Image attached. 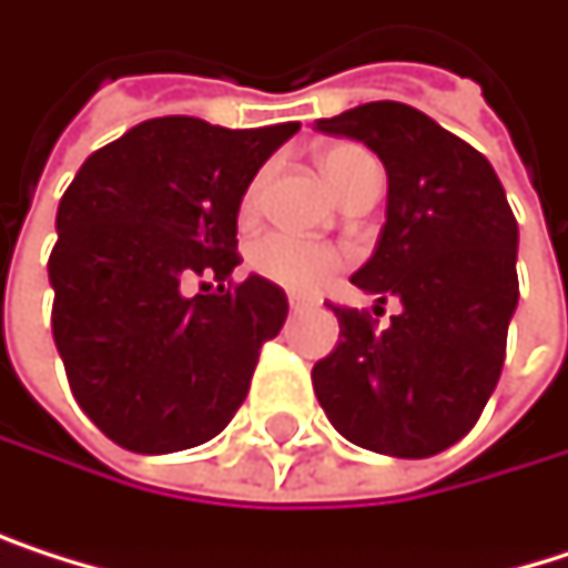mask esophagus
Listing matches in <instances>:
<instances>
[{"label": "esophagus", "mask_w": 568, "mask_h": 568, "mask_svg": "<svg viewBox=\"0 0 568 568\" xmlns=\"http://www.w3.org/2000/svg\"><path fill=\"white\" fill-rule=\"evenodd\" d=\"M287 304H291V311H301V307H307V297H301V294H291V297H287Z\"/></svg>", "instance_id": "obj_1"}]
</instances>
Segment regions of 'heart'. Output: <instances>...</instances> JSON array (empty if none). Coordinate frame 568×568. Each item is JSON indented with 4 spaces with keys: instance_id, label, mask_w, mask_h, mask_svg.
<instances>
[{
    "instance_id": "b5f03b06",
    "label": "heart",
    "mask_w": 568,
    "mask_h": 568,
    "mask_svg": "<svg viewBox=\"0 0 568 568\" xmlns=\"http://www.w3.org/2000/svg\"><path fill=\"white\" fill-rule=\"evenodd\" d=\"M321 173L327 176V183L344 193L358 173L372 163V156L358 146H327L321 153ZM264 183H267V173H257L244 196H241V206L237 214L241 221H254L257 210H261V196H264ZM247 264L257 277L277 284V287H287V291H317L321 284H327V277L344 264V251L334 247V244H321V241H304L297 234H284V231H271L264 237H257L251 244V254H247Z\"/></svg>"
}]
</instances>
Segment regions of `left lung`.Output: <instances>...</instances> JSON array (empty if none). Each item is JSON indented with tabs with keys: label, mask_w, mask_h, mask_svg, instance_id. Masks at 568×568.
Here are the masks:
<instances>
[{
	"label": "left lung",
	"mask_w": 568,
	"mask_h": 568,
	"mask_svg": "<svg viewBox=\"0 0 568 568\" xmlns=\"http://www.w3.org/2000/svg\"><path fill=\"white\" fill-rule=\"evenodd\" d=\"M314 126L385 163V227L351 281L378 304L402 301L388 327L331 304L341 337L311 372L314 395L354 445L438 455L471 432L503 375L519 304L513 206L491 163L415 106L382 100Z\"/></svg>",
	"instance_id": "8db88e82"
}]
</instances>
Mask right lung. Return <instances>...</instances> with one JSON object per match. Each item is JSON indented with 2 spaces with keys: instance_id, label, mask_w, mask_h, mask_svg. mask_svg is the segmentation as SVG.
I'll use <instances>...</instances> for the list:
<instances>
[{
  "instance_id": "obj_1",
  "label": "right lung",
  "mask_w": 568,
  "mask_h": 568,
  "mask_svg": "<svg viewBox=\"0 0 568 568\" xmlns=\"http://www.w3.org/2000/svg\"><path fill=\"white\" fill-rule=\"evenodd\" d=\"M297 130L146 120L97 150L62 193L52 337L80 408L116 445L183 452L221 435L244 405L287 294L257 274L224 284L241 264L237 206ZM193 280L200 295L185 294Z\"/></svg>"
}]
</instances>
